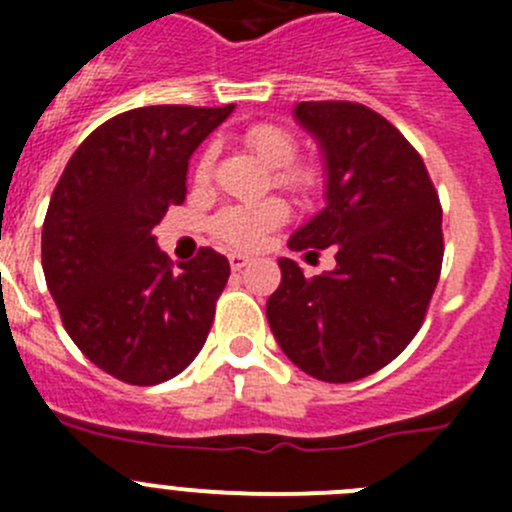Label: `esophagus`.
<instances>
[{"label":"esophagus","instance_id":"1","mask_svg":"<svg viewBox=\"0 0 512 512\" xmlns=\"http://www.w3.org/2000/svg\"><path fill=\"white\" fill-rule=\"evenodd\" d=\"M228 264H231L233 271H241L243 266L251 264V259H248L246 253H231V256H228Z\"/></svg>","mask_w":512,"mask_h":512}]
</instances>
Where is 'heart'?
I'll use <instances>...</instances> for the list:
<instances>
[{"mask_svg":"<svg viewBox=\"0 0 512 512\" xmlns=\"http://www.w3.org/2000/svg\"><path fill=\"white\" fill-rule=\"evenodd\" d=\"M243 143L259 155L269 168L274 170V180L279 188L296 193V196H311L324 183V173L311 160L296 158V138L286 128L274 123H259L243 133ZM216 163V145H208L196 163V180L206 183ZM286 221V206L281 201L246 203V206H231L213 218V233L218 241L231 248H256L266 238L271 228Z\"/></svg>","mask_w":512,"mask_h":512,"instance_id":"obj_1","label":"heart"}]
</instances>
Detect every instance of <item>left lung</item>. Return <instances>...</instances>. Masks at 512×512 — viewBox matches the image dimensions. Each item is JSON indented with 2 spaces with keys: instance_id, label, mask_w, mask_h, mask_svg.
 Listing matches in <instances>:
<instances>
[{
  "instance_id": "left-lung-1",
  "label": "left lung",
  "mask_w": 512,
  "mask_h": 512,
  "mask_svg": "<svg viewBox=\"0 0 512 512\" xmlns=\"http://www.w3.org/2000/svg\"><path fill=\"white\" fill-rule=\"evenodd\" d=\"M294 118L324 153L326 206L289 246H334L337 269L306 279L281 259L266 316L301 372L354 382L387 367L420 332L445 251L440 198L420 153L369 107L299 102Z\"/></svg>"
}]
</instances>
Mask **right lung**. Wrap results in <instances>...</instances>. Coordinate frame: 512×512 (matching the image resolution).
<instances>
[{
  "instance_id": "add662e5",
  "label": "right lung",
  "mask_w": 512,
  "mask_h": 512,
  "mask_svg": "<svg viewBox=\"0 0 512 512\" xmlns=\"http://www.w3.org/2000/svg\"><path fill=\"white\" fill-rule=\"evenodd\" d=\"M233 113L150 105L92 130L42 226V269L62 324L102 372L138 387L180 374L211 332L231 266L213 248L173 266L153 228L186 201L193 150Z\"/></svg>"
}]
</instances>
